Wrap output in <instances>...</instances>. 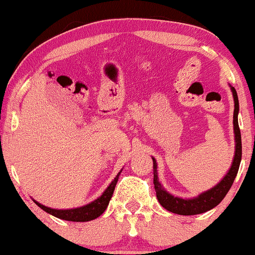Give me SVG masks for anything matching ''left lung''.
<instances>
[{
    "label": "left lung",
    "mask_w": 255,
    "mask_h": 255,
    "mask_svg": "<svg viewBox=\"0 0 255 255\" xmlns=\"http://www.w3.org/2000/svg\"><path fill=\"white\" fill-rule=\"evenodd\" d=\"M234 96V102H235V109H234V133H235V156H234L233 164L229 172L225 175L223 180L219 182L217 186L213 187L210 191L201 193L200 195L194 199H181L174 195L169 194L168 192L164 191L162 184L158 181L157 174V163L154 158L153 160V184L154 191H156L157 199L159 204L164 207L165 210L172 213H177V215L182 216H192L199 215V213H204L209 210L213 209L223 200L227 193L233 186L234 180H235L236 175H238L240 163H241L242 157V144H241V131H240L239 122H238V114H239V98L236 90L231 87Z\"/></svg>",
    "instance_id": "1"
}]
</instances>
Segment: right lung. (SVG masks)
<instances>
[{"instance_id": "1", "label": "right lung", "mask_w": 255, "mask_h": 255, "mask_svg": "<svg viewBox=\"0 0 255 255\" xmlns=\"http://www.w3.org/2000/svg\"><path fill=\"white\" fill-rule=\"evenodd\" d=\"M121 174V171L119 172L118 176L114 178L113 182L110 183V186L105 189L103 194L99 197L97 200L92 201V203L86 205V206L78 207V209H71V210H55L50 209V207H46L44 205L34 201L40 209L44 210L45 212L50 213V215L55 216V217L64 219V221H72V222H89L92 219H96L105 211V209L109 205V201L111 197H113V193L115 191L116 183L119 181V176Z\"/></svg>"}]
</instances>
